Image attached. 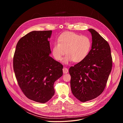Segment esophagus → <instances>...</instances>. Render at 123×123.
<instances>
[{"instance_id": "esophagus-1", "label": "esophagus", "mask_w": 123, "mask_h": 123, "mask_svg": "<svg viewBox=\"0 0 123 123\" xmlns=\"http://www.w3.org/2000/svg\"><path fill=\"white\" fill-rule=\"evenodd\" d=\"M63 73H64V74H67V73H68V69L67 68H63Z\"/></svg>"}]
</instances>
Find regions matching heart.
Returning <instances> with one entry per match:
<instances>
[{"mask_svg": "<svg viewBox=\"0 0 123 123\" xmlns=\"http://www.w3.org/2000/svg\"><path fill=\"white\" fill-rule=\"evenodd\" d=\"M57 42L52 46V55L56 60L60 61L66 53L67 55L63 59V63L66 64L73 61L75 63L82 61L89 55L92 47L89 37L72 31L62 33Z\"/></svg>", "mask_w": 123, "mask_h": 123, "instance_id": "1", "label": "heart"}]
</instances>
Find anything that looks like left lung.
Here are the masks:
<instances>
[{
  "label": "left lung",
  "mask_w": 123,
  "mask_h": 123,
  "mask_svg": "<svg viewBox=\"0 0 123 123\" xmlns=\"http://www.w3.org/2000/svg\"><path fill=\"white\" fill-rule=\"evenodd\" d=\"M88 31L92 34V49L84 60L69 69L72 93L82 102L92 100L103 92L112 65L108 42L94 30Z\"/></svg>",
  "instance_id": "1"
}]
</instances>
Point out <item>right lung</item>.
Instances as JSON below:
<instances>
[{"label": "right lung", "instance_id": "add662e5", "mask_svg": "<svg viewBox=\"0 0 123 123\" xmlns=\"http://www.w3.org/2000/svg\"><path fill=\"white\" fill-rule=\"evenodd\" d=\"M52 31H32L17 43L13 70L25 95L45 103L55 94L54 83L63 75V65L49 56Z\"/></svg>", "mask_w": 123, "mask_h": 123}]
</instances>
